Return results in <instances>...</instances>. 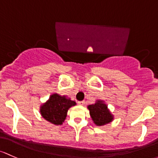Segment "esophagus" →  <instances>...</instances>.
I'll return each mask as SVG.
<instances>
[{"mask_svg": "<svg viewBox=\"0 0 158 158\" xmlns=\"http://www.w3.org/2000/svg\"><path fill=\"white\" fill-rule=\"evenodd\" d=\"M78 104H79V105H84L85 104V101H78Z\"/></svg>", "mask_w": 158, "mask_h": 158, "instance_id": "esophagus-1", "label": "esophagus"}]
</instances>
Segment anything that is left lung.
I'll return each instance as SVG.
<instances>
[{
  "instance_id": "left-lung-1",
  "label": "left lung",
  "mask_w": 158,
  "mask_h": 158,
  "mask_svg": "<svg viewBox=\"0 0 158 158\" xmlns=\"http://www.w3.org/2000/svg\"><path fill=\"white\" fill-rule=\"evenodd\" d=\"M90 116L94 124L103 126L113 120V116L107 109V106L102 101H97L94 104L88 106Z\"/></svg>"
}]
</instances>
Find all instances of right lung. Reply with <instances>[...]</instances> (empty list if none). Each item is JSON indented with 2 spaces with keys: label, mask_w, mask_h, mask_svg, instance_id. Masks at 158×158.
Masks as SVG:
<instances>
[{
  "label": "right lung",
  "mask_w": 158,
  "mask_h": 158,
  "mask_svg": "<svg viewBox=\"0 0 158 158\" xmlns=\"http://www.w3.org/2000/svg\"><path fill=\"white\" fill-rule=\"evenodd\" d=\"M76 105V102L65 96L53 94L49 100L40 109L41 116L46 120L55 125H61L66 117L68 109Z\"/></svg>",
  "instance_id": "right-lung-1"
}]
</instances>
